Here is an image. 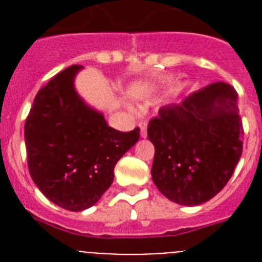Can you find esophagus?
Here are the masks:
<instances>
[{
	"instance_id": "obj_1",
	"label": "esophagus",
	"mask_w": 262,
	"mask_h": 262,
	"mask_svg": "<svg viewBox=\"0 0 262 262\" xmlns=\"http://www.w3.org/2000/svg\"><path fill=\"white\" fill-rule=\"evenodd\" d=\"M139 127H140V136L142 138H147V123L142 122V123L139 124Z\"/></svg>"
}]
</instances>
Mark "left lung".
<instances>
[{
  "label": "left lung",
  "mask_w": 262,
  "mask_h": 262,
  "mask_svg": "<svg viewBox=\"0 0 262 262\" xmlns=\"http://www.w3.org/2000/svg\"><path fill=\"white\" fill-rule=\"evenodd\" d=\"M155 145L152 180L172 202L196 206L230 181L243 152L237 93L223 81L166 105L148 124Z\"/></svg>",
  "instance_id": "obj_1"
}]
</instances>
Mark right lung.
Listing matches in <instances>:
<instances>
[{
    "mask_svg": "<svg viewBox=\"0 0 262 262\" xmlns=\"http://www.w3.org/2000/svg\"><path fill=\"white\" fill-rule=\"evenodd\" d=\"M81 66H71L36 93L25 123L32 181L51 202L82 211L99 201L114 180L118 160L140 136L107 126L73 86Z\"/></svg>",
    "mask_w": 262,
    "mask_h": 262,
    "instance_id": "obj_1",
    "label": "right lung"
}]
</instances>
